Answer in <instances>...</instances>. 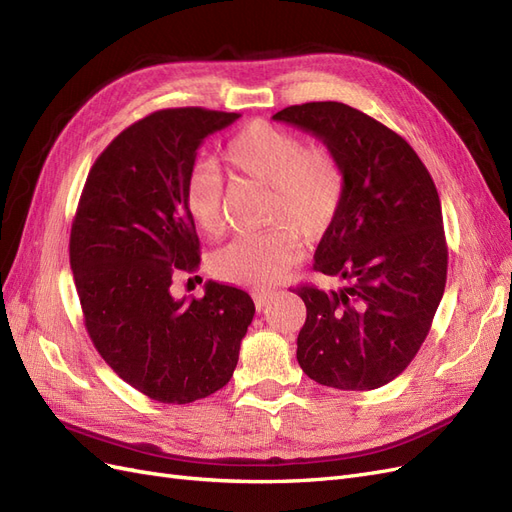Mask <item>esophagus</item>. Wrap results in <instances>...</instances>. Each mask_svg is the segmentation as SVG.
I'll return each instance as SVG.
<instances>
[{
    "instance_id": "34e87169",
    "label": "esophagus",
    "mask_w": 512,
    "mask_h": 512,
    "mask_svg": "<svg viewBox=\"0 0 512 512\" xmlns=\"http://www.w3.org/2000/svg\"><path fill=\"white\" fill-rule=\"evenodd\" d=\"M254 303H256V309L260 312V309H265L269 305V301L273 299V292L271 290H260V292H254Z\"/></svg>"
}]
</instances>
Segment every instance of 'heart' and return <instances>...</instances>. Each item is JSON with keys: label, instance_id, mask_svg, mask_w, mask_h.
<instances>
[{"label": "heart", "instance_id": "heart-1", "mask_svg": "<svg viewBox=\"0 0 512 512\" xmlns=\"http://www.w3.org/2000/svg\"><path fill=\"white\" fill-rule=\"evenodd\" d=\"M224 164L239 175L269 188L267 222L277 228L260 235H241L213 254L220 280L241 286H267L303 254V239H320L339 211L344 170L327 147H305L297 134L267 121H252L230 138ZM224 183L213 168H198L185 181V211L205 235H220Z\"/></svg>", "mask_w": 512, "mask_h": 512}]
</instances>
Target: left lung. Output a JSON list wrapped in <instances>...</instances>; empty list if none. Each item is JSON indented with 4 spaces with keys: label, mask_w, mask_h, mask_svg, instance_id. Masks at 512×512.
Masks as SVG:
<instances>
[{
    "label": "left lung",
    "mask_w": 512,
    "mask_h": 512,
    "mask_svg": "<svg viewBox=\"0 0 512 512\" xmlns=\"http://www.w3.org/2000/svg\"><path fill=\"white\" fill-rule=\"evenodd\" d=\"M320 138L344 170V196L314 256L339 290L301 286L297 361L318 384L371 391L395 380L425 342L446 286L440 196L416 151L342 102L273 115Z\"/></svg>",
    "instance_id": "1"
}]
</instances>
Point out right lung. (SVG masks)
I'll use <instances>...</instances> for the list:
<instances>
[{"instance_id":"obj_1","label":"right lung","mask_w":512,"mask_h":512,"mask_svg":"<svg viewBox=\"0 0 512 512\" xmlns=\"http://www.w3.org/2000/svg\"><path fill=\"white\" fill-rule=\"evenodd\" d=\"M239 113L166 108L132 123L91 166L70 232V267L85 327L115 374L162 404L220 391L254 318L245 290L205 284L175 299L177 271L200 262L185 181L196 151Z\"/></svg>"}]
</instances>
